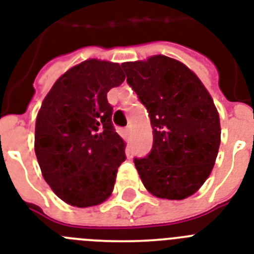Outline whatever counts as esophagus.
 Here are the masks:
<instances>
[{
  "label": "esophagus",
  "instance_id": "obj_1",
  "mask_svg": "<svg viewBox=\"0 0 254 254\" xmlns=\"http://www.w3.org/2000/svg\"><path fill=\"white\" fill-rule=\"evenodd\" d=\"M125 133H127V135H130V133H131V127H127V129H125Z\"/></svg>",
  "mask_w": 254,
  "mask_h": 254
}]
</instances>
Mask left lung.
<instances>
[{
	"instance_id": "1",
	"label": "left lung",
	"mask_w": 254,
	"mask_h": 254,
	"mask_svg": "<svg viewBox=\"0 0 254 254\" xmlns=\"http://www.w3.org/2000/svg\"><path fill=\"white\" fill-rule=\"evenodd\" d=\"M121 67L153 129L150 153L134 157L140 180L160 199H186L203 186L218 153L221 127L212 97L191 69L165 55Z\"/></svg>"
}]
</instances>
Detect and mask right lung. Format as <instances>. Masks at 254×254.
Masks as SVG:
<instances>
[{"mask_svg":"<svg viewBox=\"0 0 254 254\" xmlns=\"http://www.w3.org/2000/svg\"><path fill=\"white\" fill-rule=\"evenodd\" d=\"M124 80L120 64L89 59L61 76L42 102L36 156L45 181L69 205H98L114 190L127 156L107 93Z\"/></svg>","mask_w":254,"mask_h":254,"instance_id":"obj_1","label":"right lung"}]
</instances>
